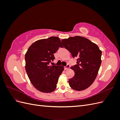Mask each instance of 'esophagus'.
Wrapping results in <instances>:
<instances>
[{
  "label": "esophagus",
  "mask_w": 120,
  "mask_h": 120,
  "mask_svg": "<svg viewBox=\"0 0 120 120\" xmlns=\"http://www.w3.org/2000/svg\"><path fill=\"white\" fill-rule=\"evenodd\" d=\"M70 68V65H69V64H67V66L64 67V68L65 70H67L68 69Z\"/></svg>",
  "instance_id": "34e87169"
}]
</instances>
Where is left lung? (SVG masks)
<instances>
[{
    "label": "left lung",
    "instance_id": "8db88e82",
    "mask_svg": "<svg viewBox=\"0 0 120 120\" xmlns=\"http://www.w3.org/2000/svg\"><path fill=\"white\" fill-rule=\"evenodd\" d=\"M61 42L77 61V64L71 67L75 74L68 80L70 87L77 91L88 88L98 75L101 63V51L96 43L80 36L64 39Z\"/></svg>",
    "mask_w": 120,
    "mask_h": 120
}]
</instances>
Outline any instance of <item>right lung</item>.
I'll list each match as a JSON object with an SVG mask.
<instances>
[{
	"mask_svg": "<svg viewBox=\"0 0 120 120\" xmlns=\"http://www.w3.org/2000/svg\"><path fill=\"white\" fill-rule=\"evenodd\" d=\"M59 47L63 48L59 38L52 37L34 42L25 54V68L29 79L39 91L53 92L60 75L64 68L62 66H49L54 59L53 54Z\"/></svg>",
	"mask_w": 120,
	"mask_h": 120,
	"instance_id": "add662e5",
	"label": "right lung"
}]
</instances>
